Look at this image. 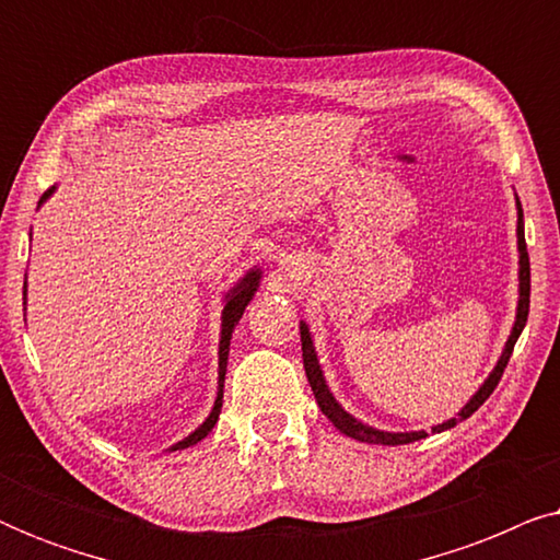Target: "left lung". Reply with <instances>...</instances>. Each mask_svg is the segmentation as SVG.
Instances as JSON below:
<instances>
[{
    "instance_id": "obj_1",
    "label": "left lung",
    "mask_w": 560,
    "mask_h": 560,
    "mask_svg": "<svg viewBox=\"0 0 560 560\" xmlns=\"http://www.w3.org/2000/svg\"><path fill=\"white\" fill-rule=\"evenodd\" d=\"M517 249H520V301H517V316H515V326H512V334L508 343H504V351L500 357V362L492 370V374L485 380V385L477 389V395L471 397L469 402L464 405L462 410H458L456 418L446 420V423L441 425H433V433H441V431H448V428H454L458 420H466L471 416V412H477L481 405L489 395L494 393L497 382L502 380V372L504 366H508L510 357H512V349H515V341L517 336L523 334V328L527 324V311H530V257H527V244H525V226H523V206L517 201ZM301 341H303V366H305V377L311 382V389L313 395H316V402L324 416L331 420V423L339 428L343 435H349V439H357V441H364V443H382V446H402V443H412V441H420L425 439V431H410V433H389V431H377V428L372 425H364L362 420H357L354 416H349L347 410L341 408L339 402H336V397L331 395V389H328L326 380H324V372H320V364H318V357H316V349H313V341H311V331L308 326L301 320Z\"/></svg>"
}]
</instances>
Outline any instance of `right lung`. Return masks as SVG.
<instances>
[{
    "label": "right lung",
    "mask_w": 560,
    "mask_h": 560,
    "mask_svg": "<svg viewBox=\"0 0 560 560\" xmlns=\"http://www.w3.org/2000/svg\"><path fill=\"white\" fill-rule=\"evenodd\" d=\"M52 190H56V186L52 188H48L43 194V198H40V203L45 201V198H48ZM259 278H262V272L257 270H249L247 275H244V278L236 282V285L229 290L226 293V298H224V311H221V341H219V393H217V402H213V408H211V412H209V418L203 420L201 425L196 428L194 433L188 435V439H183V441H178L175 443V446H171V451H180V448H188V446H194V443H198L201 439H206V435L211 433V428L217 425V420H219V412H221V400H224V374H226V362H229V341H232V331H234V326L240 324V318H242V313H244V308H247V303L252 301V295L257 293V285H259ZM27 288V285H25Z\"/></svg>",
    "instance_id": "right-lung-1"
}]
</instances>
